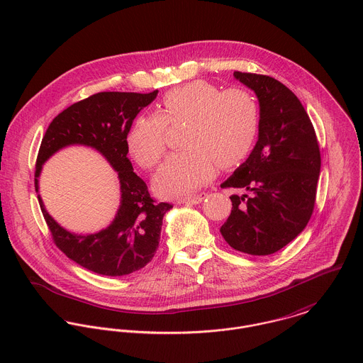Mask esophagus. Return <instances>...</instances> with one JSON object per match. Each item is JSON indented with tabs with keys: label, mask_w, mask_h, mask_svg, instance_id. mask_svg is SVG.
Returning <instances> with one entry per match:
<instances>
[{
	"label": "esophagus",
	"mask_w": 363,
	"mask_h": 363,
	"mask_svg": "<svg viewBox=\"0 0 363 363\" xmlns=\"http://www.w3.org/2000/svg\"><path fill=\"white\" fill-rule=\"evenodd\" d=\"M205 198H206V194H198V195L188 196V198L182 199L181 203H185V205H198V203H201Z\"/></svg>",
	"instance_id": "esophagus-1"
}]
</instances>
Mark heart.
<instances>
[{
  "label": "heart",
  "instance_id": "1",
  "mask_svg": "<svg viewBox=\"0 0 363 363\" xmlns=\"http://www.w3.org/2000/svg\"><path fill=\"white\" fill-rule=\"evenodd\" d=\"M185 123L181 145L186 147L167 158L154 178L164 196L185 195L215 177L216 167L241 164L257 143L261 112L254 94L233 86L220 91L198 79L169 89L161 99L160 113L140 115L126 135V147L145 169L154 168L167 150V129Z\"/></svg>",
  "mask_w": 363,
  "mask_h": 363
}]
</instances>
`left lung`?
I'll return each instance as SVG.
<instances>
[{"label": "left lung", "mask_w": 363, "mask_h": 363, "mask_svg": "<svg viewBox=\"0 0 363 363\" xmlns=\"http://www.w3.org/2000/svg\"><path fill=\"white\" fill-rule=\"evenodd\" d=\"M259 101L261 126L252 152L221 188L233 195L231 213L220 227L237 251L269 255L294 240L313 215L321 157L313 123L298 98L264 74L234 72Z\"/></svg>", "instance_id": "1"}]
</instances>
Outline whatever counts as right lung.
<instances>
[{
  "instance_id": "add662e5",
  "label": "right lung",
  "mask_w": 363,
  "mask_h": 363,
  "mask_svg": "<svg viewBox=\"0 0 363 363\" xmlns=\"http://www.w3.org/2000/svg\"><path fill=\"white\" fill-rule=\"evenodd\" d=\"M148 94L98 92L60 112L49 125L36 158L35 189L42 164L57 150L70 145L98 150L118 172L121 208L115 220L99 233L78 235L60 227L39 205L53 242L82 268L105 277L136 272L152 259L160 242L162 218L172 205L157 203L145 181L133 172L128 158L126 135L138 113L157 96Z\"/></svg>"
}]
</instances>
